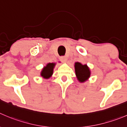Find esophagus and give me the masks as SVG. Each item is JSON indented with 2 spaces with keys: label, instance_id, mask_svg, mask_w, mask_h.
<instances>
[{
  "label": "esophagus",
  "instance_id": "obj_1",
  "mask_svg": "<svg viewBox=\"0 0 127 127\" xmlns=\"http://www.w3.org/2000/svg\"><path fill=\"white\" fill-rule=\"evenodd\" d=\"M60 60L63 62H66L67 61V58L66 56H61V57H60Z\"/></svg>",
  "mask_w": 127,
  "mask_h": 127
}]
</instances>
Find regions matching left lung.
<instances>
[{
	"label": "left lung",
	"instance_id": "1",
	"mask_svg": "<svg viewBox=\"0 0 127 127\" xmlns=\"http://www.w3.org/2000/svg\"><path fill=\"white\" fill-rule=\"evenodd\" d=\"M75 72L77 76V78L81 82H84L90 77L89 69L87 65H82L80 63H75Z\"/></svg>",
	"mask_w": 127,
	"mask_h": 127
}]
</instances>
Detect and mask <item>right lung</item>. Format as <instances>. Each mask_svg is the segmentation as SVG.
Wrapping results in <instances>:
<instances>
[{"instance_id": "right-lung-1", "label": "right lung", "mask_w": 127, "mask_h": 127, "mask_svg": "<svg viewBox=\"0 0 127 127\" xmlns=\"http://www.w3.org/2000/svg\"><path fill=\"white\" fill-rule=\"evenodd\" d=\"M55 66V63H48L46 66L44 67L42 71H41V76L44 77V78L48 79L53 74V71L54 66Z\"/></svg>"}]
</instances>
